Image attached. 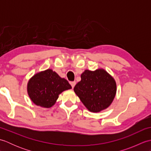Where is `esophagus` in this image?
I'll use <instances>...</instances> for the list:
<instances>
[{
	"instance_id": "esophagus-1",
	"label": "esophagus",
	"mask_w": 151,
	"mask_h": 151,
	"mask_svg": "<svg viewBox=\"0 0 151 151\" xmlns=\"http://www.w3.org/2000/svg\"><path fill=\"white\" fill-rule=\"evenodd\" d=\"M70 85H71L72 86V88H74V87H75V86L76 85V82H70Z\"/></svg>"
}]
</instances>
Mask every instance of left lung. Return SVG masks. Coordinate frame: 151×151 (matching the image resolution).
Here are the masks:
<instances>
[{
	"label": "left lung",
	"mask_w": 151,
	"mask_h": 151,
	"mask_svg": "<svg viewBox=\"0 0 151 151\" xmlns=\"http://www.w3.org/2000/svg\"><path fill=\"white\" fill-rule=\"evenodd\" d=\"M116 88L114 78L105 70L99 69L95 71L86 70L74 91L89 111L99 112L111 104Z\"/></svg>",
	"instance_id": "left-lung-1"
}]
</instances>
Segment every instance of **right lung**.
<instances>
[{
    "label": "right lung",
    "instance_id": "1",
    "mask_svg": "<svg viewBox=\"0 0 151 151\" xmlns=\"http://www.w3.org/2000/svg\"><path fill=\"white\" fill-rule=\"evenodd\" d=\"M71 88L67 80L61 78L52 69L36 74L27 85L28 94L32 101L37 106L47 108L55 104L61 93Z\"/></svg>",
    "mask_w": 151,
    "mask_h": 151
}]
</instances>
